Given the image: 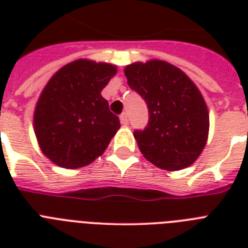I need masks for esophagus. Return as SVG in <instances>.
Returning a JSON list of instances; mask_svg holds the SVG:
<instances>
[{"instance_id":"obj_1","label":"esophagus","mask_w":248,"mask_h":248,"mask_svg":"<svg viewBox=\"0 0 248 248\" xmlns=\"http://www.w3.org/2000/svg\"><path fill=\"white\" fill-rule=\"evenodd\" d=\"M120 121H121V124H124V126H126V124H128V117L126 113H122L120 117Z\"/></svg>"}]
</instances>
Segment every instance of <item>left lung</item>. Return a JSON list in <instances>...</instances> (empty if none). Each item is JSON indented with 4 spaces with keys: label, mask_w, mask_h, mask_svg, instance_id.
I'll use <instances>...</instances> for the list:
<instances>
[{
    "label": "left lung",
    "mask_w": 248,
    "mask_h": 248,
    "mask_svg": "<svg viewBox=\"0 0 248 248\" xmlns=\"http://www.w3.org/2000/svg\"><path fill=\"white\" fill-rule=\"evenodd\" d=\"M124 75L149 109L148 126L134 132L144 157L167 171L196 162L207 141L210 117L194 82L177 67L157 59L130 64Z\"/></svg>",
    "instance_id": "obj_1"
}]
</instances>
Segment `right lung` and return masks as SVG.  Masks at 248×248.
Masks as SVG:
<instances>
[{
    "mask_svg": "<svg viewBox=\"0 0 248 248\" xmlns=\"http://www.w3.org/2000/svg\"><path fill=\"white\" fill-rule=\"evenodd\" d=\"M116 73L113 64L78 59L48 79L34 108L33 126L41 151L51 162L78 169L104 153L121 127L101 96Z\"/></svg>",
    "mask_w": 248,
    "mask_h": 248,
    "instance_id": "1",
    "label": "right lung"
}]
</instances>
